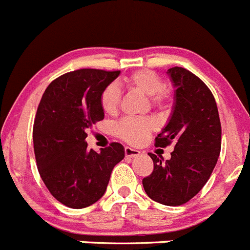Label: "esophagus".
<instances>
[{"instance_id":"esophagus-1","label":"esophagus","mask_w":250,"mask_h":250,"mask_svg":"<svg viewBox=\"0 0 250 250\" xmlns=\"http://www.w3.org/2000/svg\"><path fill=\"white\" fill-rule=\"evenodd\" d=\"M125 156L127 157H135V156H138V155H140L139 150L133 149V147H129V146L125 147Z\"/></svg>"}]
</instances>
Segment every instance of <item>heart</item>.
<instances>
[{"mask_svg":"<svg viewBox=\"0 0 250 250\" xmlns=\"http://www.w3.org/2000/svg\"><path fill=\"white\" fill-rule=\"evenodd\" d=\"M125 84L129 88L137 89L146 96L151 98L155 106H161L166 100V94L162 90L164 83L156 73L149 69H142L130 74L125 79ZM101 107L107 115H115L118 110L120 103V90L117 85H108L101 94ZM156 125L152 120H133L125 118L121 121L116 127V133L120 138L130 144H140L146 139L147 135L155 129Z\"/></svg>","mask_w":250,"mask_h":250,"instance_id":"heart-1","label":"heart"}]
</instances>
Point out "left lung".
I'll use <instances>...</instances> for the list:
<instances>
[{
	"label": "left lung",
	"mask_w": 250,
	"mask_h": 250,
	"mask_svg": "<svg viewBox=\"0 0 250 250\" xmlns=\"http://www.w3.org/2000/svg\"><path fill=\"white\" fill-rule=\"evenodd\" d=\"M174 88L171 116L155 139L165 147L171 143V159L154 161V171L143 179L150 199L177 207L200 192L211 176L221 150V123L216 101L210 89L192 72L182 67L167 71Z\"/></svg>",
	"instance_id": "left-lung-1"
}]
</instances>
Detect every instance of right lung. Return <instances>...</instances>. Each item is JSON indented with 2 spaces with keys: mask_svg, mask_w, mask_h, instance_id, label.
<instances>
[{
  "mask_svg": "<svg viewBox=\"0 0 250 250\" xmlns=\"http://www.w3.org/2000/svg\"><path fill=\"white\" fill-rule=\"evenodd\" d=\"M120 71L79 69L55 79L36 111L33 140L39 173L51 194L72 209L98 202L125 147L112 143L100 152L88 149L86 129L104 120L101 94Z\"/></svg>",
  "mask_w": 250,
  "mask_h": 250,
  "instance_id": "obj_1",
  "label": "right lung"
}]
</instances>
